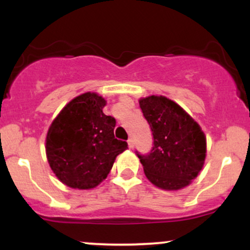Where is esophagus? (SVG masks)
Returning <instances> with one entry per match:
<instances>
[{"instance_id":"1","label":"esophagus","mask_w":250,"mask_h":250,"mask_svg":"<svg viewBox=\"0 0 250 250\" xmlns=\"http://www.w3.org/2000/svg\"><path fill=\"white\" fill-rule=\"evenodd\" d=\"M128 147L130 149L134 148V143H133V141H131V140H128Z\"/></svg>"}]
</instances>
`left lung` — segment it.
<instances>
[{
  "label": "left lung",
  "instance_id": "left-lung-1",
  "mask_svg": "<svg viewBox=\"0 0 250 250\" xmlns=\"http://www.w3.org/2000/svg\"><path fill=\"white\" fill-rule=\"evenodd\" d=\"M140 108L154 139L150 153L142 155L136 151L146 176L166 190L187 187L205 163V133L193 117L165 96L141 99Z\"/></svg>",
  "mask_w": 250,
  "mask_h": 250
}]
</instances>
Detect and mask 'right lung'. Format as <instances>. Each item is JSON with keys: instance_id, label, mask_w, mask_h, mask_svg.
I'll use <instances>...</instances> for the list:
<instances>
[{"instance_id": "add662e5", "label": "right lung", "mask_w": 250, "mask_h": 250, "mask_svg": "<svg viewBox=\"0 0 250 250\" xmlns=\"http://www.w3.org/2000/svg\"><path fill=\"white\" fill-rule=\"evenodd\" d=\"M105 100L95 93L75 97L48 130L45 151L57 179L74 189L99 186L119 154L128 148L114 136L116 121L102 111Z\"/></svg>"}]
</instances>
